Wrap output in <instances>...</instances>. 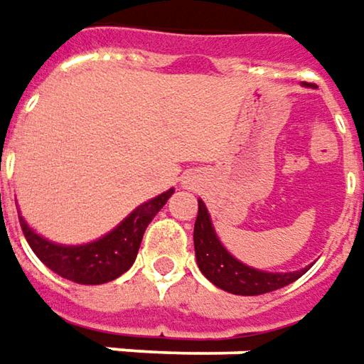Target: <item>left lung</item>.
<instances>
[{
  "mask_svg": "<svg viewBox=\"0 0 364 364\" xmlns=\"http://www.w3.org/2000/svg\"><path fill=\"white\" fill-rule=\"evenodd\" d=\"M193 245H196L199 271L208 277L215 287L234 293V295H261V293L275 291L293 283L295 279H299L308 271V269H301L293 273H267V271L250 269L240 261H236L218 240L203 201L198 203Z\"/></svg>",
  "mask_w": 364,
  "mask_h": 364,
  "instance_id": "left-lung-1",
  "label": "left lung"
}]
</instances>
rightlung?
I'll return each mask as SVG.
<instances>
[{"label":"right lung","instance_id":"obj_1","mask_svg":"<svg viewBox=\"0 0 364 364\" xmlns=\"http://www.w3.org/2000/svg\"><path fill=\"white\" fill-rule=\"evenodd\" d=\"M171 196L173 189L142 203L114 232L83 246L53 245L30 228L22 215H20V226L34 255L50 271H55L56 275L83 285H100L118 279L132 267L144 230L152 222V218L161 212V208Z\"/></svg>","mask_w":364,"mask_h":364}]
</instances>
